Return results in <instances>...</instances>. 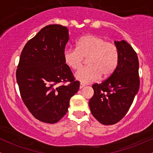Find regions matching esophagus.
Returning <instances> with one entry per match:
<instances>
[{"instance_id": "esophagus-1", "label": "esophagus", "mask_w": 153, "mask_h": 153, "mask_svg": "<svg viewBox=\"0 0 153 153\" xmlns=\"http://www.w3.org/2000/svg\"><path fill=\"white\" fill-rule=\"evenodd\" d=\"M84 86H85V85H84L83 83H81V82H80V88L81 89V88H83Z\"/></svg>"}]
</instances>
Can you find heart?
<instances>
[{
	"instance_id": "b5f03b06",
	"label": "heart",
	"mask_w": 153,
	"mask_h": 153,
	"mask_svg": "<svg viewBox=\"0 0 153 153\" xmlns=\"http://www.w3.org/2000/svg\"><path fill=\"white\" fill-rule=\"evenodd\" d=\"M119 57L115 44L93 34L82 36L77 42L76 49H65L63 52L65 63L74 71L79 69L84 59L88 58V67L80 69L75 75L82 83L94 82L101 76L102 78L111 76L117 68Z\"/></svg>"
}]
</instances>
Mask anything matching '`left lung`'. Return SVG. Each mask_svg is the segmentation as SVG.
<instances>
[{
  "instance_id": "1",
  "label": "left lung",
  "mask_w": 153,
  "mask_h": 153,
  "mask_svg": "<svg viewBox=\"0 0 153 153\" xmlns=\"http://www.w3.org/2000/svg\"><path fill=\"white\" fill-rule=\"evenodd\" d=\"M114 43L119 54L117 68L106 80L92 85L94 95L89 101L91 114L104 125L114 124L126 115L140 88L137 54L124 40Z\"/></svg>"
}]
</instances>
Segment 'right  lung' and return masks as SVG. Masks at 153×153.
<instances>
[{
	"instance_id": "obj_1",
	"label": "right lung",
	"mask_w": 153,
	"mask_h": 153,
	"mask_svg": "<svg viewBox=\"0 0 153 153\" xmlns=\"http://www.w3.org/2000/svg\"><path fill=\"white\" fill-rule=\"evenodd\" d=\"M68 40L66 26H46L26 44L21 54L16 70L21 96L31 114L42 122L60 120L80 87L63 58ZM65 82H70L62 84Z\"/></svg>"
}]
</instances>
